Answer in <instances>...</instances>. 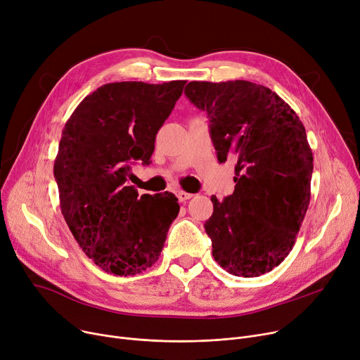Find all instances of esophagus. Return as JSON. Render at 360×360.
Listing matches in <instances>:
<instances>
[{"instance_id":"obj_1","label":"esophagus","mask_w":360,"mask_h":360,"mask_svg":"<svg viewBox=\"0 0 360 360\" xmlns=\"http://www.w3.org/2000/svg\"><path fill=\"white\" fill-rule=\"evenodd\" d=\"M176 197H178V200H179L181 202H185V201H188V200H190V198L193 197V194L185 193V191H178V193H176Z\"/></svg>"}]
</instances>
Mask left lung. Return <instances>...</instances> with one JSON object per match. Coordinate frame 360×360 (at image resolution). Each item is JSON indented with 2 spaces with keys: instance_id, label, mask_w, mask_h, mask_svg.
Instances as JSON below:
<instances>
[{
  "instance_id": "obj_1",
  "label": "left lung",
  "mask_w": 360,
  "mask_h": 360,
  "mask_svg": "<svg viewBox=\"0 0 360 360\" xmlns=\"http://www.w3.org/2000/svg\"><path fill=\"white\" fill-rule=\"evenodd\" d=\"M186 98L210 120L220 163L236 159L235 191L204 228L213 257L238 277L271 271L292 251L311 198L312 150L296 112L269 87L245 80L191 82Z\"/></svg>"
}]
</instances>
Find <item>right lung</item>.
<instances>
[{
	"label": "right lung",
	"instance_id": "1",
	"mask_svg": "<svg viewBox=\"0 0 360 360\" xmlns=\"http://www.w3.org/2000/svg\"><path fill=\"white\" fill-rule=\"evenodd\" d=\"M185 83L103 84L65 122L53 163L61 212L80 248L106 273L134 276L153 266L179 213L172 193L139 197L127 181L132 163L150 165Z\"/></svg>",
	"mask_w": 360,
	"mask_h": 360
}]
</instances>
